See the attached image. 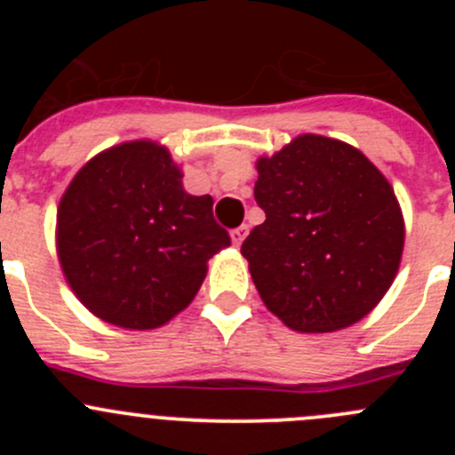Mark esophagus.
<instances>
[{"mask_svg":"<svg viewBox=\"0 0 455 455\" xmlns=\"http://www.w3.org/2000/svg\"><path fill=\"white\" fill-rule=\"evenodd\" d=\"M246 235H249V227H246V224H242V227H237L235 231L231 233V240H233V244H235V246H240L242 242L246 240Z\"/></svg>","mask_w":455,"mask_h":455,"instance_id":"obj_1","label":"esophagus"}]
</instances>
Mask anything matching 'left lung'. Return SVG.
I'll return each mask as SVG.
<instances>
[{
    "label": "left lung",
    "instance_id": "8db88e82",
    "mask_svg": "<svg viewBox=\"0 0 455 455\" xmlns=\"http://www.w3.org/2000/svg\"><path fill=\"white\" fill-rule=\"evenodd\" d=\"M264 224L242 244L261 301L297 332L370 315L398 273L405 220L387 178L347 142L301 134L255 163Z\"/></svg>",
    "mask_w": 455,
    "mask_h": 455
}]
</instances>
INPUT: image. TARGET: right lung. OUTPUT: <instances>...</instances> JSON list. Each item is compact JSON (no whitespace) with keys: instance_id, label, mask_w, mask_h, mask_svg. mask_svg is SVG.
Masks as SVG:
<instances>
[{"instance_id":"right-lung-1","label":"right lung","mask_w":455,"mask_h":455,"mask_svg":"<svg viewBox=\"0 0 455 455\" xmlns=\"http://www.w3.org/2000/svg\"><path fill=\"white\" fill-rule=\"evenodd\" d=\"M231 246L213 198L191 196L164 145H114L79 169L57 209V255L81 304L105 323L154 330L198 295L206 261Z\"/></svg>"}]
</instances>
